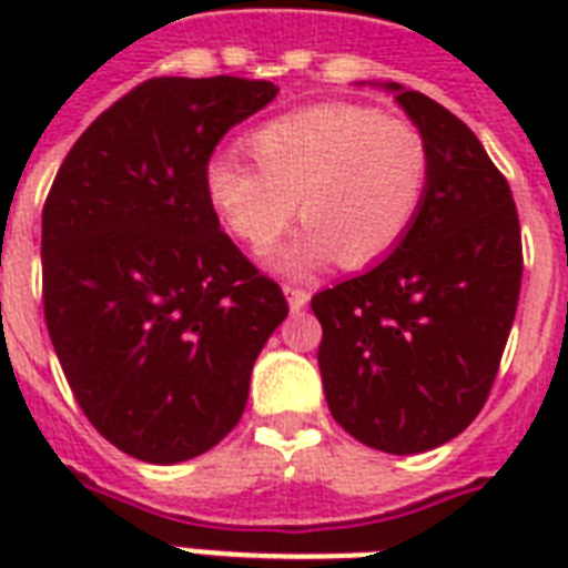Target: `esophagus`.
I'll return each instance as SVG.
<instances>
[{
	"label": "esophagus",
	"instance_id": "1",
	"mask_svg": "<svg viewBox=\"0 0 568 568\" xmlns=\"http://www.w3.org/2000/svg\"><path fill=\"white\" fill-rule=\"evenodd\" d=\"M285 297H288V306H292V312H301L306 303H310V292L306 288H297V285H283Z\"/></svg>",
	"mask_w": 568,
	"mask_h": 568
}]
</instances>
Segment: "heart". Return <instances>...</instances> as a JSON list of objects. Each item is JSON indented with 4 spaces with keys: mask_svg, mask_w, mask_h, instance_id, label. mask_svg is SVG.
<instances>
[{
    "mask_svg": "<svg viewBox=\"0 0 568 568\" xmlns=\"http://www.w3.org/2000/svg\"><path fill=\"white\" fill-rule=\"evenodd\" d=\"M256 168L232 155L205 164V200L247 247H271L297 203L303 230L271 253L283 274L333 258L372 265L400 244L430 185V144L413 120L356 102H321L256 126L244 141Z\"/></svg>",
    "mask_w": 568,
    "mask_h": 568,
    "instance_id": "1",
    "label": "heart"
}]
</instances>
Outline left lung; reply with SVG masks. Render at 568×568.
Listing matches in <instances>:
<instances>
[{"instance_id": "1", "label": "left lung", "mask_w": 568, "mask_h": 568, "mask_svg": "<svg viewBox=\"0 0 568 568\" xmlns=\"http://www.w3.org/2000/svg\"><path fill=\"white\" fill-rule=\"evenodd\" d=\"M406 118L430 144V185L413 230L365 274L312 297L333 418L386 454H422L484 409L521 288L510 185L477 135L400 84Z\"/></svg>"}]
</instances>
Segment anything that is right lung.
<instances>
[{"instance_id": "right-lung-1", "label": "right lung", "mask_w": 568, "mask_h": 568, "mask_svg": "<svg viewBox=\"0 0 568 568\" xmlns=\"http://www.w3.org/2000/svg\"><path fill=\"white\" fill-rule=\"evenodd\" d=\"M235 75L150 79L67 153L43 205V315L97 430L173 466L214 448L288 303L221 232L205 164L276 97Z\"/></svg>"}]
</instances>
